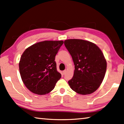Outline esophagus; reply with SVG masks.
Returning a JSON list of instances; mask_svg holds the SVG:
<instances>
[{
    "label": "esophagus",
    "mask_w": 124,
    "mask_h": 124,
    "mask_svg": "<svg viewBox=\"0 0 124 124\" xmlns=\"http://www.w3.org/2000/svg\"><path fill=\"white\" fill-rule=\"evenodd\" d=\"M66 72H67V70H64V71H63V74H65V73H66Z\"/></svg>",
    "instance_id": "1"
}]
</instances>
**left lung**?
<instances>
[{"mask_svg":"<svg viewBox=\"0 0 124 124\" xmlns=\"http://www.w3.org/2000/svg\"><path fill=\"white\" fill-rule=\"evenodd\" d=\"M64 45L75 65L73 76L68 81L70 88L80 94L93 93L101 84L107 69L102 51L94 43L83 39H67Z\"/></svg>","mask_w":124,"mask_h":124,"instance_id":"obj_1","label":"left lung"}]
</instances>
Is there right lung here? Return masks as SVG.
Wrapping results in <instances>:
<instances>
[{"mask_svg":"<svg viewBox=\"0 0 124 124\" xmlns=\"http://www.w3.org/2000/svg\"><path fill=\"white\" fill-rule=\"evenodd\" d=\"M63 41H45L26 49L19 63V72L26 88L37 94L53 90L61 74L57 71L55 57Z\"/></svg>","mask_w":124,"mask_h":124,"instance_id":"obj_1","label":"right lung"}]
</instances>
